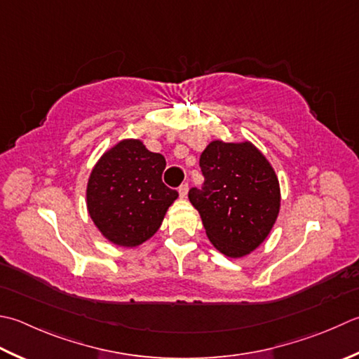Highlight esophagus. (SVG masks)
I'll return each mask as SVG.
<instances>
[{"instance_id":"esophagus-1","label":"esophagus","mask_w":359,"mask_h":359,"mask_svg":"<svg viewBox=\"0 0 359 359\" xmlns=\"http://www.w3.org/2000/svg\"><path fill=\"white\" fill-rule=\"evenodd\" d=\"M179 194H180L182 199H187V196H188V184H184V185L179 187Z\"/></svg>"}]
</instances>
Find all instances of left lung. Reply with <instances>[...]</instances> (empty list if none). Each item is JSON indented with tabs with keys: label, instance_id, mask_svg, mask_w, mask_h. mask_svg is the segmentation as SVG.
Returning <instances> with one entry per match:
<instances>
[{
	"label": "left lung",
	"instance_id": "obj_1",
	"mask_svg": "<svg viewBox=\"0 0 359 359\" xmlns=\"http://www.w3.org/2000/svg\"><path fill=\"white\" fill-rule=\"evenodd\" d=\"M203 191L189 189L207 238L229 258H243L263 244L280 213L278 177L271 161L249 142L213 140L201 154Z\"/></svg>",
	"mask_w": 359,
	"mask_h": 359
}]
</instances>
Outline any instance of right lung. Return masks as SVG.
Here are the masks:
<instances>
[{
	"mask_svg": "<svg viewBox=\"0 0 359 359\" xmlns=\"http://www.w3.org/2000/svg\"><path fill=\"white\" fill-rule=\"evenodd\" d=\"M166 160L142 140L124 138L96 161L87 182V210L100 233L137 248L157 233L179 193L161 182Z\"/></svg>",
	"mask_w": 359,
	"mask_h": 359,
	"instance_id": "1",
	"label": "right lung"
}]
</instances>
